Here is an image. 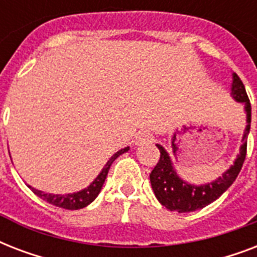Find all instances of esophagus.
<instances>
[{"instance_id":"obj_1","label":"esophagus","mask_w":257,"mask_h":257,"mask_svg":"<svg viewBox=\"0 0 257 257\" xmlns=\"http://www.w3.org/2000/svg\"><path fill=\"white\" fill-rule=\"evenodd\" d=\"M153 141V135L149 133L148 131H143V132L139 133V136L136 137V144L143 145L147 144V143H152Z\"/></svg>"}]
</instances>
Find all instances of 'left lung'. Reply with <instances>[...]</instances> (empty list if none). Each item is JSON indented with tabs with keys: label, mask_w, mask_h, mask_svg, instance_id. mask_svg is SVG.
<instances>
[{
	"label": "left lung",
	"mask_w": 257,
	"mask_h": 257,
	"mask_svg": "<svg viewBox=\"0 0 257 257\" xmlns=\"http://www.w3.org/2000/svg\"><path fill=\"white\" fill-rule=\"evenodd\" d=\"M231 92L236 101L245 104L248 125L244 132L240 155L236 159L235 164L216 181L208 183L205 185H200V187H195V185L183 181L176 175L167 151L161 145L157 144V148L160 149V159H159L156 167L151 172L149 177H151L152 189L157 200L169 211L184 213V212H193L200 208L207 207L208 204L213 203L216 199H219L220 196L231 187L239 175L244 160H245V156H247V139L248 133H249V126H251L249 125L251 124V104H249V98L245 92L243 81L236 73H232ZM173 148L176 149L175 145H173Z\"/></svg>",
	"instance_id": "1"
}]
</instances>
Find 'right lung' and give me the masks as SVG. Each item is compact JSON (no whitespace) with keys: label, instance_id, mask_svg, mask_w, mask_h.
Instances as JSON below:
<instances>
[{"label":"right lung","instance_id":"add662e5","mask_svg":"<svg viewBox=\"0 0 257 257\" xmlns=\"http://www.w3.org/2000/svg\"><path fill=\"white\" fill-rule=\"evenodd\" d=\"M129 149V147L126 148L121 149L117 153H114L109 161L105 164L104 169L101 171V173L97 176V179L93 181L90 185H89L86 189L81 192H77V193H70V195H50V193H44L41 191H37V189H34V188L29 187L32 191L38 196V197H41L42 200H45L52 205H56V207L64 208V209H70V211H74V209H81V208L86 207L89 204L92 203L93 200L96 199L98 193H100L101 188L104 185V181L106 179V175H108L109 168H110V165L114 160H116L117 157L125 153Z\"/></svg>","mask_w":257,"mask_h":257}]
</instances>
